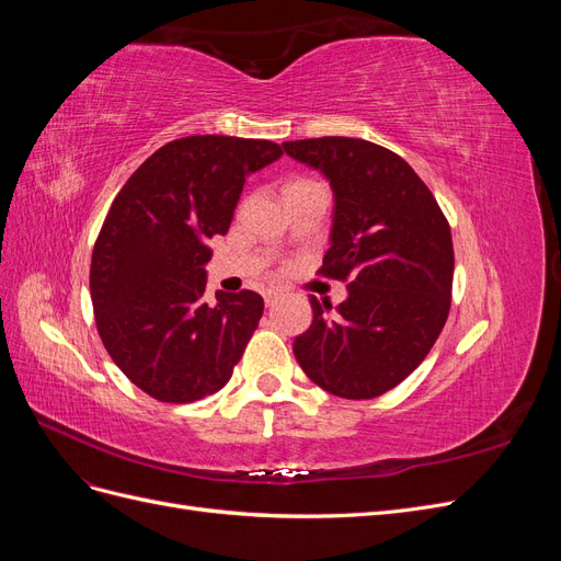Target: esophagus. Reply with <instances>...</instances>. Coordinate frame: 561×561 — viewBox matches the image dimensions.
Here are the masks:
<instances>
[{
	"label": "esophagus",
	"instance_id": "obj_1",
	"mask_svg": "<svg viewBox=\"0 0 561 561\" xmlns=\"http://www.w3.org/2000/svg\"><path fill=\"white\" fill-rule=\"evenodd\" d=\"M278 297H280V293H278V290H268V293L264 295V301H266V307H274V304L278 301Z\"/></svg>",
	"mask_w": 561,
	"mask_h": 561
}]
</instances>
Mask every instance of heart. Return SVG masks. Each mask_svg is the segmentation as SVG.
I'll return each mask as SVG.
<instances>
[{"instance_id":"obj_1","label":"heart","mask_w":561,"mask_h":561,"mask_svg":"<svg viewBox=\"0 0 561 561\" xmlns=\"http://www.w3.org/2000/svg\"><path fill=\"white\" fill-rule=\"evenodd\" d=\"M295 184H299V182H295Z\"/></svg>"}]
</instances>
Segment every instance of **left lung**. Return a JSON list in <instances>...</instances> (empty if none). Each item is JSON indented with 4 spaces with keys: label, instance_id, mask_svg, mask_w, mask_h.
I'll return each instance as SVG.
<instances>
[{
    "label": "left lung",
    "instance_id": "8db88e82",
    "mask_svg": "<svg viewBox=\"0 0 561 561\" xmlns=\"http://www.w3.org/2000/svg\"><path fill=\"white\" fill-rule=\"evenodd\" d=\"M283 149L330 180V250L318 274L348 283L334 311L311 297L313 322L295 339V358L332 396L377 398L412 375L445 328L449 222L412 165L381 145L311 138Z\"/></svg>",
    "mask_w": 561,
    "mask_h": 561
}]
</instances>
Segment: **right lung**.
Returning <instances> with one entry per match:
<instances>
[{"label": "right lung", "mask_w": 561, "mask_h": 561, "mask_svg": "<svg viewBox=\"0 0 561 561\" xmlns=\"http://www.w3.org/2000/svg\"><path fill=\"white\" fill-rule=\"evenodd\" d=\"M268 140L192 135L157 149L116 194L91 260L100 339L161 402L217 393L264 313L252 293H206L213 236L229 231L245 178L280 159Z\"/></svg>", "instance_id": "1"}]
</instances>
